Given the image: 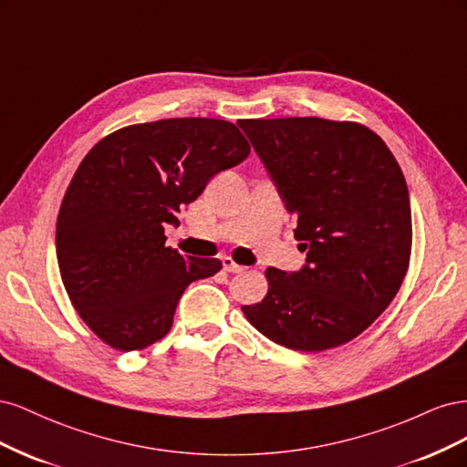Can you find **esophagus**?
<instances>
[{
	"label": "esophagus",
	"instance_id": "1",
	"mask_svg": "<svg viewBox=\"0 0 467 467\" xmlns=\"http://www.w3.org/2000/svg\"><path fill=\"white\" fill-rule=\"evenodd\" d=\"M222 263H223V271H228V273H244L245 271V266L234 263L232 257H223Z\"/></svg>",
	"mask_w": 467,
	"mask_h": 467
}]
</instances>
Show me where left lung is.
I'll use <instances>...</instances> for the list:
<instances>
[{"mask_svg": "<svg viewBox=\"0 0 467 467\" xmlns=\"http://www.w3.org/2000/svg\"><path fill=\"white\" fill-rule=\"evenodd\" d=\"M265 163L306 251L296 273L266 268L249 323L292 350L319 352L368 329L398 294L411 257V202L400 163L358 122L317 117L237 122Z\"/></svg>", "mask_w": 467, "mask_h": 467, "instance_id": "1", "label": "left lung"}]
</instances>
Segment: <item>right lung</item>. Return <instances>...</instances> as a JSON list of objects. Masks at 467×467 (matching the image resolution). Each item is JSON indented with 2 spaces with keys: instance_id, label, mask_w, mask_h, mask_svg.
I'll return each mask as SVG.
<instances>
[{
  "instance_id": "right-lung-1",
  "label": "right lung",
  "mask_w": 467,
  "mask_h": 467,
  "mask_svg": "<svg viewBox=\"0 0 467 467\" xmlns=\"http://www.w3.org/2000/svg\"><path fill=\"white\" fill-rule=\"evenodd\" d=\"M251 148L218 119H165L105 136L83 158L56 222V257L79 317L109 347L142 350L165 337L191 282L218 259L165 247V225Z\"/></svg>"
}]
</instances>
